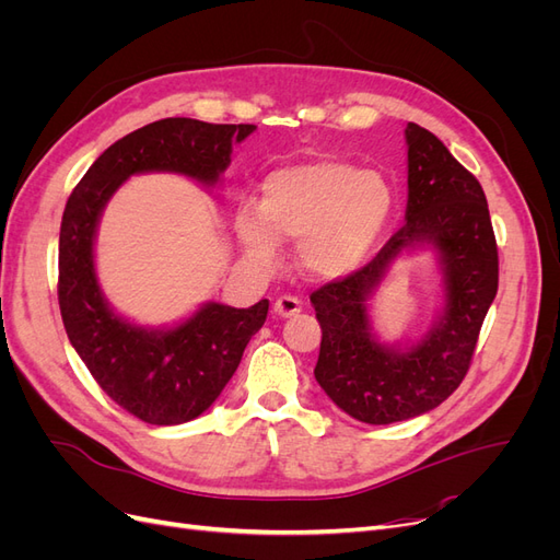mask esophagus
<instances>
[{
  "label": "esophagus",
  "mask_w": 560,
  "mask_h": 560,
  "mask_svg": "<svg viewBox=\"0 0 560 560\" xmlns=\"http://www.w3.org/2000/svg\"><path fill=\"white\" fill-rule=\"evenodd\" d=\"M273 311H276V315H280V317H292V315H296V313L301 311V301H299L296 296L284 294V296L276 299Z\"/></svg>",
  "instance_id": "esophagus-1"
}]
</instances>
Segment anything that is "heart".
<instances>
[{
  "mask_svg": "<svg viewBox=\"0 0 560 560\" xmlns=\"http://www.w3.org/2000/svg\"><path fill=\"white\" fill-rule=\"evenodd\" d=\"M383 175L348 161L315 159L270 173L259 208L241 206L235 233L257 266H273L280 241H299V261L322 280L360 270L378 247L393 214Z\"/></svg>",
  "mask_w": 560,
  "mask_h": 560,
  "instance_id": "1",
  "label": "heart"
}]
</instances>
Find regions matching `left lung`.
<instances>
[{
	"label": "left lung",
	"instance_id": "left-lung-1",
	"mask_svg": "<svg viewBox=\"0 0 560 560\" xmlns=\"http://www.w3.org/2000/svg\"><path fill=\"white\" fill-rule=\"evenodd\" d=\"M406 224L354 273L311 294L322 327L315 381L338 409L369 425H389L436 409L467 376L483 317L498 294V245L479 179L444 142L406 126ZM430 244L445 276V308L409 349L378 342L368 301L401 253Z\"/></svg>",
	"mask_w": 560,
	"mask_h": 560
}]
</instances>
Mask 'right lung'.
<instances>
[{
	"instance_id": "add662e5",
	"label": "right lung",
	"mask_w": 560,
	"mask_h": 560,
	"mask_svg": "<svg viewBox=\"0 0 560 560\" xmlns=\"http://www.w3.org/2000/svg\"><path fill=\"white\" fill-rule=\"evenodd\" d=\"M252 124L161 118L114 142L67 198L58 247V303L67 336L105 393L149 425H182L208 411L235 374L268 299L249 308L208 301L182 325L149 329L114 313L100 290L93 245L107 200L130 175L177 173L214 186L231 144Z\"/></svg>"
}]
</instances>
